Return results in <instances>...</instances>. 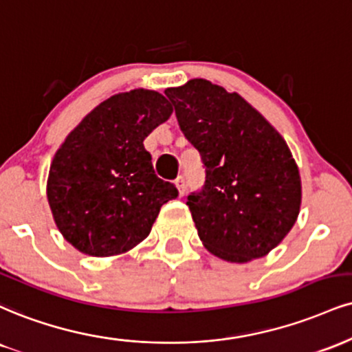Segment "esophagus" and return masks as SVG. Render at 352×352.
<instances>
[{"label":"esophagus","mask_w":352,"mask_h":352,"mask_svg":"<svg viewBox=\"0 0 352 352\" xmlns=\"http://www.w3.org/2000/svg\"><path fill=\"white\" fill-rule=\"evenodd\" d=\"M175 185H177V188H179V193H180V197H184L185 195V179L184 177H177V180H175Z\"/></svg>","instance_id":"34e87169"}]
</instances>
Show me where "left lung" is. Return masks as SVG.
<instances>
[{"mask_svg": "<svg viewBox=\"0 0 352 352\" xmlns=\"http://www.w3.org/2000/svg\"><path fill=\"white\" fill-rule=\"evenodd\" d=\"M165 95L205 167L201 190L187 198L205 248L239 264L264 257L289 234L302 203L287 142L243 96L208 80Z\"/></svg>", "mask_w": 352, "mask_h": 352, "instance_id": "1", "label": "left lung"}]
</instances>
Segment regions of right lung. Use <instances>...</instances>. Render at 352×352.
Masks as SVG:
<instances>
[{
    "mask_svg": "<svg viewBox=\"0 0 352 352\" xmlns=\"http://www.w3.org/2000/svg\"><path fill=\"white\" fill-rule=\"evenodd\" d=\"M172 111L164 95L138 88L104 100L67 135L50 165L47 200L58 231L80 252L129 251L149 236L160 206L179 197L144 147Z\"/></svg>",
    "mask_w": 352,
    "mask_h": 352,
    "instance_id": "1",
    "label": "right lung"
}]
</instances>
